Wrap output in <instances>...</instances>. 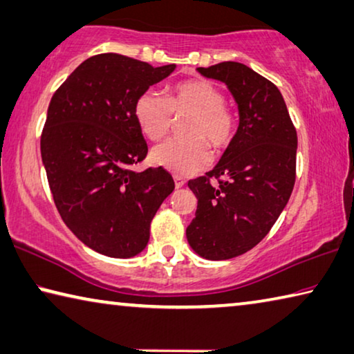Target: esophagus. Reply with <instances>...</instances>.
I'll list each match as a JSON object with an SVG mask.
<instances>
[{
  "label": "esophagus",
  "instance_id": "obj_1",
  "mask_svg": "<svg viewBox=\"0 0 354 354\" xmlns=\"http://www.w3.org/2000/svg\"><path fill=\"white\" fill-rule=\"evenodd\" d=\"M175 186L176 189H181L186 186V179H183L181 176H175Z\"/></svg>",
  "mask_w": 354,
  "mask_h": 354
}]
</instances>
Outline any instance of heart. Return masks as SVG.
<instances>
[{"label": "heart", "instance_id": "1", "mask_svg": "<svg viewBox=\"0 0 354 354\" xmlns=\"http://www.w3.org/2000/svg\"><path fill=\"white\" fill-rule=\"evenodd\" d=\"M225 96L207 80L181 82L165 97L154 89L142 93L136 102V118L149 140H159L170 131L173 115L190 113L184 122L187 137L167 138L153 149L157 165L176 175H190L209 164V147L225 149L236 132V116L223 104Z\"/></svg>", "mask_w": 354, "mask_h": 354}]
</instances>
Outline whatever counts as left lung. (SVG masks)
Listing matches in <instances>:
<instances>
[{"label":"left lung","instance_id":"1","mask_svg":"<svg viewBox=\"0 0 354 354\" xmlns=\"http://www.w3.org/2000/svg\"><path fill=\"white\" fill-rule=\"evenodd\" d=\"M197 71L225 83L238 105L239 126L218 164L189 181L198 205L186 236L201 258L228 260L255 248L287 206L298 136L282 94L268 78L234 61ZM211 177L224 179L214 188Z\"/></svg>","mask_w":354,"mask_h":354}]
</instances>
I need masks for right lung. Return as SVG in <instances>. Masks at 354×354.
Instances as JSON below:
<instances>
[{"instance_id": "right-lung-1", "label": "right lung", "mask_w": 354, "mask_h": 354, "mask_svg": "<svg viewBox=\"0 0 354 354\" xmlns=\"http://www.w3.org/2000/svg\"><path fill=\"white\" fill-rule=\"evenodd\" d=\"M175 69L118 53L96 55L50 100L41 137L50 190L66 225L99 254L132 258L143 252L151 221L175 189L162 167L131 170L148 153L137 99Z\"/></svg>"}]
</instances>
